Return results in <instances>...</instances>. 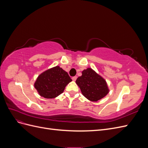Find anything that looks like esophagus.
I'll list each match as a JSON object with an SVG mask.
<instances>
[{
	"mask_svg": "<svg viewBox=\"0 0 148 148\" xmlns=\"http://www.w3.org/2000/svg\"><path fill=\"white\" fill-rule=\"evenodd\" d=\"M77 79V76H75V77H72V79H73V81H76V79Z\"/></svg>",
	"mask_w": 148,
	"mask_h": 148,
	"instance_id": "34e87169",
	"label": "esophagus"
}]
</instances>
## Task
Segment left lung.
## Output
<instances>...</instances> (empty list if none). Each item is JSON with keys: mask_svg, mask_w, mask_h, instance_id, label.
Wrapping results in <instances>:
<instances>
[{"mask_svg": "<svg viewBox=\"0 0 148 148\" xmlns=\"http://www.w3.org/2000/svg\"><path fill=\"white\" fill-rule=\"evenodd\" d=\"M76 83L83 96L91 101H99L109 92L105 80L90 68L82 71V75L77 79Z\"/></svg>", "mask_w": 148, "mask_h": 148, "instance_id": "1", "label": "left lung"}]
</instances>
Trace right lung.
Instances as JSON below:
<instances>
[{
    "mask_svg": "<svg viewBox=\"0 0 148 148\" xmlns=\"http://www.w3.org/2000/svg\"><path fill=\"white\" fill-rule=\"evenodd\" d=\"M70 82L71 79L67 72L56 66L40 75L34 83V87L41 96L51 99L63 92Z\"/></svg>",
    "mask_w": 148,
    "mask_h": 148,
    "instance_id": "add662e5",
    "label": "right lung"
}]
</instances>
